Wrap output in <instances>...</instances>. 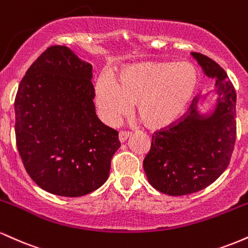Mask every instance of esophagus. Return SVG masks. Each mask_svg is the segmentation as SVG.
I'll return each instance as SVG.
<instances>
[{"label":"esophagus","mask_w":248,"mask_h":248,"mask_svg":"<svg viewBox=\"0 0 248 248\" xmlns=\"http://www.w3.org/2000/svg\"><path fill=\"white\" fill-rule=\"evenodd\" d=\"M129 136H132V133L129 132H120L119 133V140L120 142H124Z\"/></svg>","instance_id":"esophagus-1"}]
</instances>
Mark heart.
<instances>
[{
    "label": "heart",
    "instance_id": "1",
    "mask_svg": "<svg viewBox=\"0 0 248 248\" xmlns=\"http://www.w3.org/2000/svg\"><path fill=\"white\" fill-rule=\"evenodd\" d=\"M197 86V70L190 62H147L126 67L112 82L99 81L95 101L108 124H118L135 105L146 126L162 128L186 112Z\"/></svg>",
    "mask_w": 248,
    "mask_h": 248
}]
</instances>
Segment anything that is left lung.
I'll list each match as a JSON object with an SVG mask.
<instances>
[{
	"label": "left lung",
	"instance_id": "left-lung-1",
	"mask_svg": "<svg viewBox=\"0 0 248 248\" xmlns=\"http://www.w3.org/2000/svg\"><path fill=\"white\" fill-rule=\"evenodd\" d=\"M191 56L207 78L216 79L217 99L209 113H202L201 98L195 99L181 120L153 135L143 169L150 186L169 196L190 195L212 184L229 166L237 136L232 82L211 58Z\"/></svg>",
	"mask_w": 248,
	"mask_h": 248
}]
</instances>
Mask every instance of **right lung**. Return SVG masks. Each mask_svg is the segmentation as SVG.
Returning a JSON list of instances; mask_svg holds the SVG:
<instances>
[{
  "instance_id": "right-lung-1",
  "label": "right lung",
  "mask_w": 248,
  "mask_h": 248,
  "mask_svg": "<svg viewBox=\"0 0 248 248\" xmlns=\"http://www.w3.org/2000/svg\"><path fill=\"white\" fill-rule=\"evenodd\" d=\"M92 65L51 46L29 67L15 99L16 143L25 170L45 191L80 197L100 187L120 148L95 114Z\"/></svg>"
}]
</instances>
